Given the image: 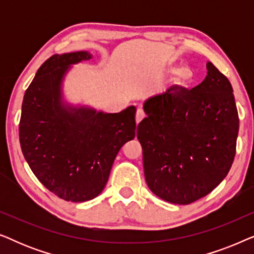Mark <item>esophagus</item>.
Segmentation results:
<instances>
[{"label": "esophagus", "instance_id": "obj_1", "mask_svg": "<svg viewBox=\"0 0 254 254\" xmlns=\"http://www.w3.org/2000/svg\"><path fill=\"white\" fill-rule=\"evenodd\" d=\"M144 117H145V114H144V112L142 110H137V112H136V118H135V119H136V124L138 125L141 123L142 120L144 119Z\"/></svg>", "mask_w": 254, "mask_h": 254}]
</instances>
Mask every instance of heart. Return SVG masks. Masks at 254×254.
Returning <instances> with one entry per match:
<instances>
[{
    "label": "heart",
    "instance_id": "1",
    "mask_svg": "<svg viewBox=\"0 0 254 254\" xmlns=\"http://www.w3.org/2000/svg\"><path fill=\"white\" fill-rule=\"evenodd\" d=\"M170 71H175V77H173V81H175V84L177 88H187L194 82V78H195V74H194V70L192 67L190 65H180V67H170Z\"/></svg>",
    "mask_w": 254,
    "mask_h": 254
}]
</instances>
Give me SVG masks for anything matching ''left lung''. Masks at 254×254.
Returning <instances> with one entry per match:
<instances>
[{
    "instance_id": "obj_1",
    "label": "left lung",
    "mask_w": 254,
    "mask_h": 254,
    "mask_svg": "<svg viewBox=\"0 0 254 254\" xmlns=\"http://www.w3.org/2000/svg\"><path fill=\"white\" fill-rule=\"evenodd\" d=\"M195 88L171 86L145 100L138 124L145 182L176 204L209 194L230 171L239 119L229 79L211 64Z\"/></svg>"
}]
</instances>
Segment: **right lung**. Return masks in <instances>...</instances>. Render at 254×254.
Masks as SVG:
<instances>
[{
    "label": "right lung",
    "mask_w": 254,
    "mask_h": 254,
    "mask_svg": "<svg viewBox=\"0 0 254 254\" xmlns=\"http://www.w3.org/2000/svg\"><path fill=\"white\" fill-rule=\"evenodd\" d=\"M89 59L88 52L47 59L26 89L19 121L20 148L30 169L48 190L71 202L102 193L118 152L136 129L134 106L104 113L62 102L69 65Z\"/></svg>",
    "instance_id": "add662e5"
}]
</instances>
